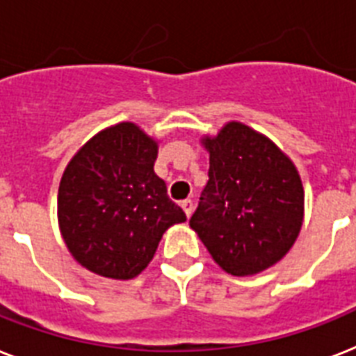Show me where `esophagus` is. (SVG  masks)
I'll use <instances>...</instances> for the list:
<instances>
[{
  "instance_id": "obj_1",
  "label": "esophagus",
  "mask_w": 356,
  "mask_h": 356,
  "mask_svg": "<svg viewBox=\"0 0 356 356\" xmlns=\"http://www.w3.org/2000/svg\"><path fill=\"white\" fill-rule=\"evenodd\" d=\"M181 207H183L184 213H186V218H190V216H192V212H193V201H192V199H184L183 203H181Z\"/></svg>"
}]
</instances>
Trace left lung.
<instances>
[{"mask_svg": "<svg viewBox=\"0 0 356 356\" xmlns=\"http://www.w3.org/2000/svg\"><path fill=\"white\" fill-rule=\"evenodd\" d=\"M208 183L190 219L213 261L232 276H250L289 252L303 223L298 170L265 135L228 122L204 137Z\"/></svg>", "mask_w": 356, "mask_h": 356, "instance_id": "obj_1", "label": "left lung"}]
</instances>
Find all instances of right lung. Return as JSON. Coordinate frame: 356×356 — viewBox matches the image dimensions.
Wrapping results in <instances>:
<instances>
[{
    "instance_id": "add662e5",
    "label": "right lung",
    "mask_w": 356,
    "mask_h": 356,
    "mask_svg": "<svg viewBox=\"0 0 356 356\" xmlns=\"http://www.w3.org/2000/svg\"><path fill=\"white\" fill-rule=\"evenodd\" d=\"M157 143L133 122L115 124L83 144L58 188V223L69 252L104 278L131 280L159 241L186 216L153 172Z\"/></svg>"
}]
</instances>
